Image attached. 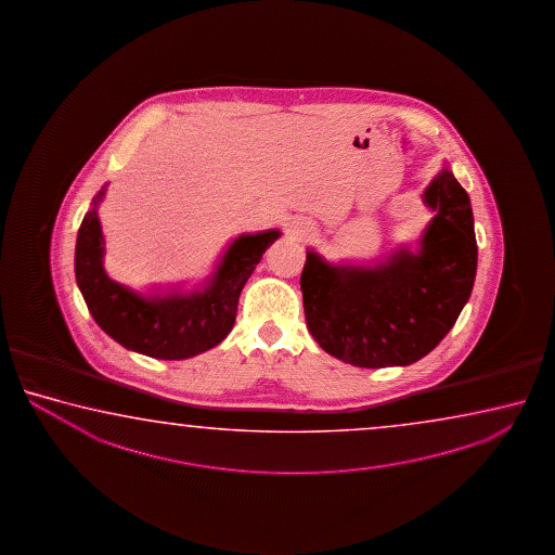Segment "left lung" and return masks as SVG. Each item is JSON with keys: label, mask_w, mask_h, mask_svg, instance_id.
<instances>
[{"label": "left lung", "mask_w": 555, "mask_h": 555, "mask_svg": "<svg viewBox=\"0 0 555 555\" xmlns=\"http://www.w3.org/2000/svg\"><path fill=\"white\" fill-rule=\"evenodd\" d=\"M437 211L422 248L375 266H332L309 250L302 307L312 338L349 365H412L437 348L470 299L478 266L470 197L449 169L423 194Z\"/></svg>", "instance_id": "left-lung-1"}]
</instances>
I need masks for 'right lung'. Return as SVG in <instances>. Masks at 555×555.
<instances>
[{
    "label": "right lung",
    "instance_id": "add662e5",
    "mask_svg": "<svg viewBox=\"0 0 555 555\" xmlns=\"http://www.w3.org/2000/svg\"><path fill=\"white\" fill-rule=\"evenodd\" d=\"M104 192L106 186L85 214L76 245L77 285L94 322L124 348L150 358L175 361L216 348L235 324L238 297L256 263L282 233L272 229L235 238L204 292L143 297L104 272V241L96 217Z\"/></svg>",
    "mask_w": 555,
    "mask_h": 555
}]
</instances>
